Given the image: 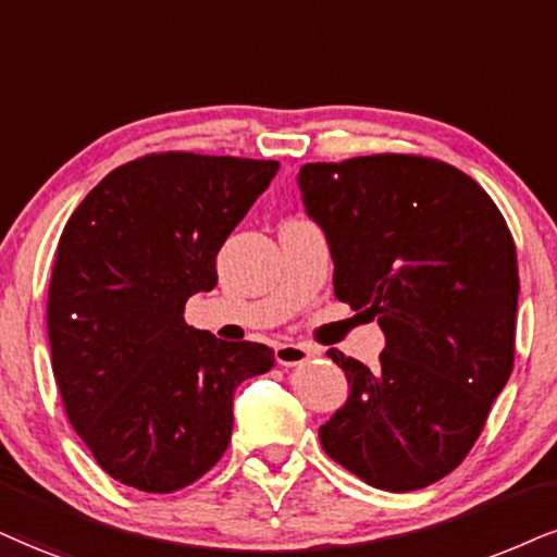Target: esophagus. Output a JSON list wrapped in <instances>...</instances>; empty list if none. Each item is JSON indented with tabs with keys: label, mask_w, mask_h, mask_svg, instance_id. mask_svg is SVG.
Segmentation results:
<instances>
[{
	"label": "esophagus",
	"mask_w": 557,
	"mask_h": 557,
	"mask_svg": "<svg viewBox=\"0 0 557 557\" xmlns=\"http://www.w3.org/2000/svg\"><path fill=\"white\" fill-rule=\"evenodd\" d=\"M314 356V351L305 343H278L276 346V361L281 367H297V363L310 361Z\"/></svg>",
	"instance_id": "esophagus-1"
}]
</instances>
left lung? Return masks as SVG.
I'll list each match as a JSON object with an SVG mask.
<instances>
[{"mask_svg":"<svg viewBox=\"0 0 557 557\" xmlns=\"http://www.w3.org/2000/svg\"><path fill=\"white\" fill-rule=\"evenodd\" d=\"M301 201L325 232L335 297L380 322V369L331 348L348 400L320 425L327 457L382 491L462 462L509 382L517 247L480 185L416 154L310 162Z\"/></svg>","mask_w":557,"mask_h":557,"instance_id":"8db88e82","label":"left lung"}]
</instances>
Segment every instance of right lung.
<instances>
[{
	"instance_id": "obj_1",
	"label": "right lung",
	"mask_w": 557,
	"mask_h": 557,
	"mask_svg": "<svg viewBox=\"0 0 557 557\" xmlns=\"http://www.w3.org/2000/svg\"><path fill=\"white\" fill-rule=\"evenodd\" d=\"M278 162L147 154L108 173L61 232L48 341L64 410L95 462L144 493L196 483L226 451L239 382L265 374L263 343L185 325L216 286V252Z\"/></svg>"
}]
</instances>
